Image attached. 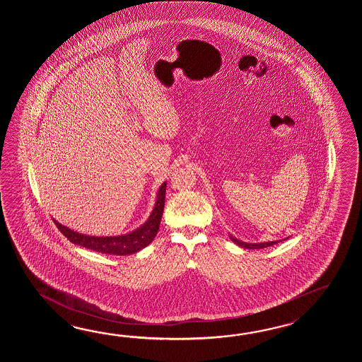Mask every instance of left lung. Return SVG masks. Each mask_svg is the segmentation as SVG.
Returning a JSON list of instances; mask_svg holds the SVG:
<instances>
[{
    "mask_svg": "<svg viewBox=\"0 0 362 362\" xmlns=\"http://www.w3.org/2000/svg\"><path fill=\"white\" fill-rule=\"evenodd\" d=\"M229 238H230L231 242H234L237 246L242 247V248H248V250L265 248V247L273 246V245H277L278 242H281V240H272V242H262V243H247V242H243V240H240V239L233 237L231 234H229Z\"/></svg>",
    "mask_w": 362,
    "mask_h": 362,
    "instance_id": "left-lung-1",
    "label": "left lung"
}]
</instances>
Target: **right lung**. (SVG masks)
I'll return each mask as SVG.
<instances>
[{"label": "right lung", "instance_id": "obj_1", "mask_svg": "<svg viewBox=\"0 0 362 362\" xmlns=\"http://www.w3.org/2000/svg\"><path fill=\"white\" fill-rule=\"evenodd\" d=\"M165 187H167V182H163L159 186V190L156 192L154 208L146 221L137 229L129 231L127 234L111 235V237L86 235L69 229L67 226L58 223L54 218L53 220L62 234L67 237L69 242H72L74 245L85 247L102 254L117 255V256L134 254L148 246L154 240L155 235L158 234L160 220H162L163 209H164Z\"/></svg>", "mask_w": 362, "mask_h": 362}]
</instances>
